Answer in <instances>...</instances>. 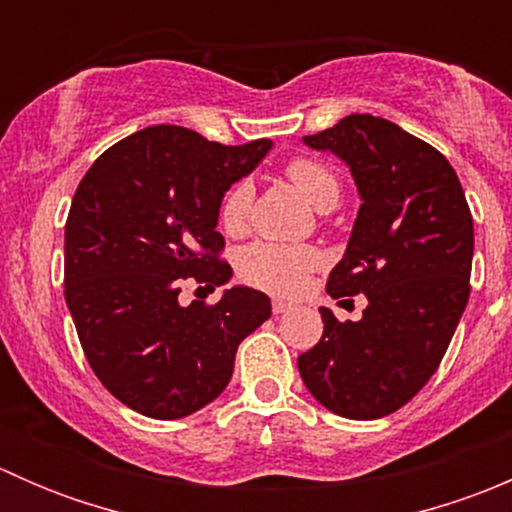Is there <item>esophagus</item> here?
<instances>
[{
	"instance_id": "obj_1",
	"label": "esophagus",
	"mask_w": 512,
	"mask_h": 512,
	"mask_svg": "<svg viewBox=\"0 0 512 512\" xmlns=\"http://www.w3.org/2000/svg\"><path fill=\"white\" fill-rule=\"evenodd\" d=\"M289 307H292V302H287V299H282V297H272V312H275V314L287 312Z\"/></svg>"
}]
</instances>
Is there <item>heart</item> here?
<instances>
[{
    "label": "heart",
    "mask_w": 512,
    "mask_h": 512,
    "mask_svg": "<svg viewBox=\"0 0 512 512\" xmlns=\"http://www.w3.org/2000/svg\"><path fill=\"white\" fill-rule=\"evenodd\" d=\"M294 188L319 210L337 205L339 180L332 170L314 158H292L285 168ZM255 188L250 180H237L220 200V225L227 235H242L250 220ZM319 265V252L307 245H277V242H252L240 252L237 272L250 285L272 292H294L304 275Z\"/></svg>",
    "instance_id": "heart-1"
}]
</instances>
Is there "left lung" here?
Here are the masks:
<instances>
[{
	"label": "left lung",
	"instance_id": "left-lung-1",
	"mask_svg": "<svg viewBox=\"0 0 512 512\" xmlns=\"http://www.w3.org/2000/svg\"><path fill=\"white\" fill-rule=\"evenodd\" d=\"M302 141L352 170L361 208L327 292L369 304L359 322L319 309L324 334L299 374L332 414L389 416L431 379L468 304L471 208L446 156L386 118L352 113Z\"/></svg>",
	"mask_w": 512,
	"mask_h": 512
}]
</instances>
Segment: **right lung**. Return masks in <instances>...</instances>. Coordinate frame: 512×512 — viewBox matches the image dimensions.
Here are the masks:
<instances>
[{
  "instance_id": "obj_1",
  "label": "right lung",
  "mask_w": 512,
  "mask_h": 512,
  "mask_svg": "<svg viewBox=\"0 0 512 512\" xmlns=\"http://www.w3.org/2000/svg\"><path fill=\"white\" fill-rule=\"evenodd\" d=\"M272 141L223 146L180 126H151L94 160L71 200L64 297L86 359L128 409L173 421L223 394L242 339L272 307L265 292L225 289L220 302H178L193 280L215 289L220 200Z\"/></svg>"
}]
</instances>
